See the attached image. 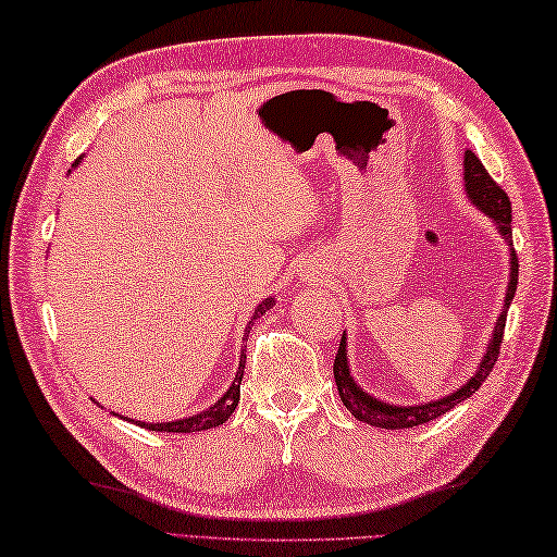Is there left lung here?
Instances as JSON below:
<instances>
[{
    "label": "left lung",
    "instance_id": "8db88e82",
    "mask_svg": "<svg viewBox=\"0 0 557 557\" xmlns=\"http://www.w3.org/2000/svg\"><path fill=\"white\" fill-rule=\"evenodd\" d=\"M465 188L470 193L472 202L476 208L484 210L490 218L499 224V232L504 234V239L513 247V237H511V200L509 195L502 190V185L496 183L486 169L482 165V161L476 159L472 151L465 153ZM516 286H519V257L516 251H511V281H509V290H506V300H504V310L502 318L496 320L494 335L490 349H486L484 359L480 362V369L476 374L467 382L462 388H457L453 396L437 398L433 404H423V406H411V408H401V406H388L376 401V398L367 396L362 388L355 384V379L349 376V367H347V349H345V335L339 339V349L335 355V384L339 398L347 406V411L352 413L359 421H364L367 425L374 428H386V431H401V428H413V425H423L431 423L433 418L443 416L455 408L457 404H462L465 398H470L476 388L482 386V382L496 364L499 359V349H502V337H504V327H506V308H509L511 298L516 294Z\"/></svg>",
    "mask_w": 557,
    "mask_h": 557
}]
</instances>
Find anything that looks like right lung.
<instances>
[{
  "instance_id": "1",
  "label": "right lung",
  "mask_w": 557,
  "mask_h": 557,
  "mask_svg": "<svg viewBox=\"0 0 557 557\" xmlns=\"http://www.w3.org/2000/svg\"><path fill=\"white\" fill-rule=\"evenodd\" d=\"M271 306H273L271 298L263 300V304L257 310H253V320L267 313ZM247 333H249V327H247ZM244 362H247V355H244V349H242L237 376H234V382L227 388V394H224L218 404L210 406L208 411H202L198 416H190V418H183V421H173V423H141V421H136V425L149 428V431H159V433H198V431H208V428H214V425H222L234 413V408H237V404H239V384H242V376H244Z\"/></svg>"
}]
</instances>
